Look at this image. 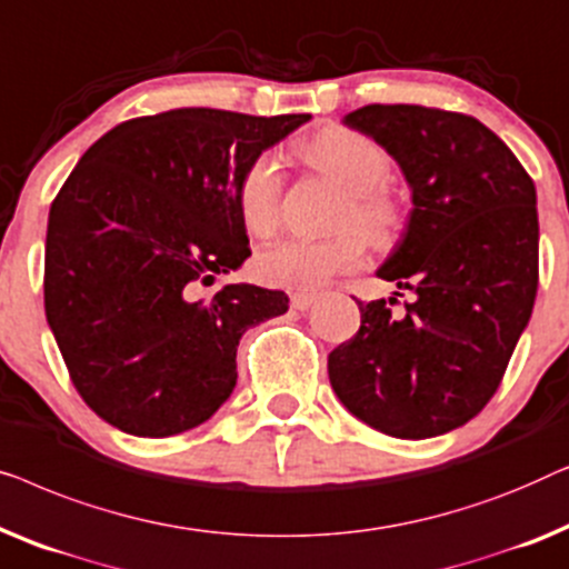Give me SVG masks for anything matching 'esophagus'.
Listing matches in <instances>:
<instances>
[{
    "label": "esophagus",
    "mask_w": 569,
    "mask_h": 569,
    "mask_svg": "<svg viewBox=\"0 0 569 569\" xmlns=\"http://www.w3.org/2000/svg\"><path fill=\"white\" fill-rule=\"evenodd\" d=\"M315 301H317L315 293H293L291 296V307L299 309V311H307Z\"/></svg>",
    "instance_id": "obj_1"
}]
</instances>
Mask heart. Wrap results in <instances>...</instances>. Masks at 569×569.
Wrapping results in <instances>:
<instances>
[{
	"instance_id": "heart-1",
	"label": "heart",
	"mask_w": 569,
	"mask_h": 569,
	"mask_svg": "<svg viewBox=\"0 0 569 569\" xmlns=\"http://www.w3.org/2000/svg\"><path fill=\"white\" fill-rule=\"evenodd\" d=\"M307 157L350 193L342 221L358 223L371 237H383L395 227L397 203L383 188L391 159L381 143L350 128H327L307 143ZM281 162L273 154L252 159L237 186L239 213L252 234L266 237L276 229L281 216ZM363 258L366 244L358 231H346L332 239L288 237L258 252L254 276L268 286L311 291L332 276L358 268Z\"/></svg>"
}]
</instances>
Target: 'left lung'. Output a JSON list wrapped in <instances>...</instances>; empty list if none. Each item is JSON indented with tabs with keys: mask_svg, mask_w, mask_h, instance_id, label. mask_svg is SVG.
<instances>
[{
	"mask_svg": "<svg viewBox=\"0 0 569 569\" xmlns=\"http://www.w3.org/2000/svg\"><path fill=\"white\" fill-rule=\"evenodd\" d=\"M342 123L381 143L410 188L405 234L376 276L415 301L402 317L383 299L358 303L361 330L332 350L327 373L342 407L373 430L443 436L490 402L531 319L533 180L471 116L366 106Z\"/></svg>",
	"mask_w": 569,
	"mask_h": 569,
	"instance_id": "obj_1",
	"label": "left lung"
}]
</instances>
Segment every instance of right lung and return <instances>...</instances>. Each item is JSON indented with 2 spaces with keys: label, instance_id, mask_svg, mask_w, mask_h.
<instances>
[{
  "label": "right lung",
  "instance_id": "add662e5",
  "mask_svg": "<svg viewBox=\"0 0 569 569\" xmlns=\"http://www.w3.org/2000/svg\"><path fill=\"white\" fill-rule=\"evenodd\" d=\"M311 116L178 108L92 143L48 213L46 319L87 405L141 438L186 433L237 387V346L283 291L198 283L250 258L237 186Z\"/></svg>",
  "mask_w": 569,
  "mask_h": 569
}]
</instances>
